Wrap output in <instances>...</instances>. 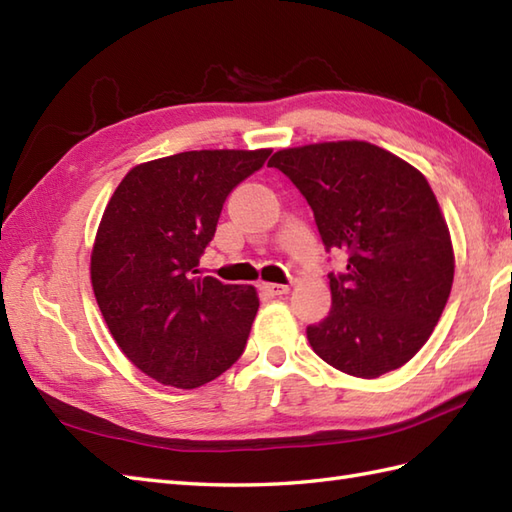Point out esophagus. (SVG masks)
I'll return each mask as SVG.
<instances>
[{
	"label": "esophagus",
	"instance_id": "1",
	"mask_svg": "<svg viewBox=\"0 0 512 512\" xmlns=\"http://www.w3.org/2000/svg\"><path fill=\"white\" fill-rule=\"evenodd\" d=\"M262 290H264V292H268V295L281 297V295H288L290 286H286V284H262Z\"/></svg>",
	"mask_w": 512,
	"mask_h": 512
}]
</instances>
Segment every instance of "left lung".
Here are the masks:
<instances>
[{
	"label": "left lung",
	"instance_id": "left-lung-1",
	"mask_svg": "<svg viewBox=\"0 0 512 512\" xmlns=\"http://www.w3.org/2000/svg\"><path fill=\"white\" fill-rule=\"evenodd\" d=\"M308 200L325 250L332 308L308 325L325 363L358 378L405 365L447 306L453 248L436 195L418 169L363 140L281 149L268 160Z\"/></svg>",
	"mask_w": 512,
	"mask_h": 512
}]
</instances>
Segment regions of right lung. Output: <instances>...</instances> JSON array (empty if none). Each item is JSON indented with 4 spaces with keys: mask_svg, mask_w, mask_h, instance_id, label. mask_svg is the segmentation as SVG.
Segmentation results:
<instances>
[{
    "mask_svg": "<svg viewBox=\"0 0 512 512\" xmlns=\"http://www.w3.org/2000/svg\"><path fill=\"white\" fill-rule=\"evenodd\" d=\"M270 149H202L145 162L118 184L96 233L92 288L118 347L162 385L193 389L242 356L253 286L200 277L228 195Z\"/></svg>",
    "mask_w": 512,
    "mask_h": 512,
    "instance_id": "1",
    "label": "right lung"
}]
</instances>
